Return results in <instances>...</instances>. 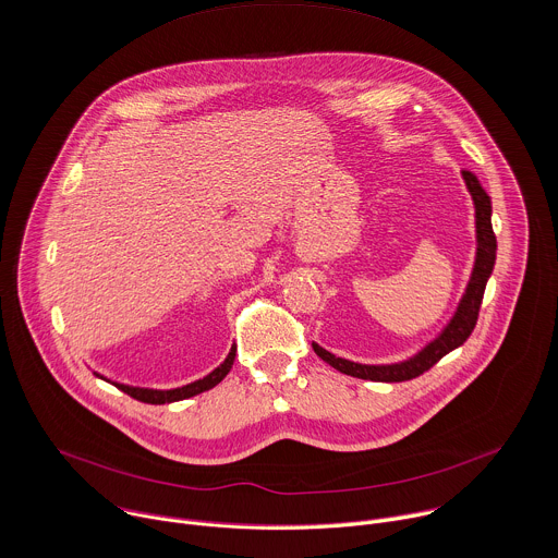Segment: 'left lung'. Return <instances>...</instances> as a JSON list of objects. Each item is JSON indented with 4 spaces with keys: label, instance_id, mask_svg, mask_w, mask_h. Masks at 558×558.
Listing matches in <instances>:
<instances>
[{
    "label": "left lung",
    "instance_id": "8db88e82",
    "mask_svg": "<svg viewBox=\"0 0 558 558\" xmlns=\"http://www.w3.org/2000/svg\"><path fill=\"white\" fill-rule=\"evenodd\" d=\"M462 177L466 181V189L473 197L475 204V232H477V256H475V265H473V274L471 280L466 284V291L460 300V306L453 315V319L447 324V328L429 343L425 345L418 354H414L408 361L401 363H392V365H365V363H354L341 356H335L332 352L324 350L322 345L313 343V350L317 352V356H322L328 365H332L335 369L343 375L356 377V379H365V381H386V384H399V381H410L421 377L423 373L432 365H436L447 352L456 350L458 345H462L469 335L473 332L475 324H477V315H480V306H482V298H484V289L486 282L493 274L495 267V254H497V239L493 232V223H490V197L486 195V191L482 189L480 179L471 172V170H462Z\"/></svg>",
    "mask_w": 558,
    "mask_h": 558
}]
</instances>
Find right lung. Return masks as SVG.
<instances>
[{
    "mask_svg": "<svg viewBox=\"0 0 558 558\" xmlns=\"http://www.w3.org/2000/svg\"><path fill=\"white\" fill-rule=\"evenodd\" d=\"M234 356H236V345H232L228 359H226L219 367H215L208 377H204V379H199V381H195V384L183 386V388H174V390L131 388V386H124V384H113V386H116L118 390H122L124 395H129V397L142 401V403H150V405L174 403V401H183V399H191V397H195V395H202V392L215 388L217 384H221V381L226 379V375L230 373V367H232V363H234ZM96 377H100V375H96ZM100 379H102V377H100Z\"/></svg>",
    "mask_w": 558,
    "mask_h": 558,
    "instance_id": "obj_1",
    "label": "right lung"
}]
</instances>
